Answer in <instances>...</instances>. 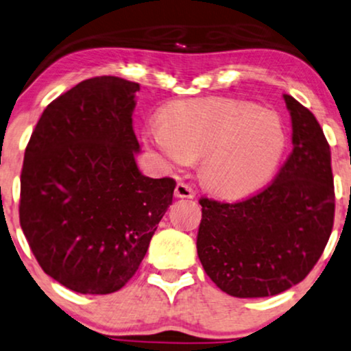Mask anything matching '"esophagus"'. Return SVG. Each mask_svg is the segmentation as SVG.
<instances>
[{
  "instance_id": "34e87169",
  "label": "esophagus",
  "mask_w": 351,
  "mask_h": 351,
  "mask_svg": "<svg viewBox=\"0 0 351 351\" xmlns=\"http://www.w3.org/2000/svg\"><path fill=\"white\" fill-rule=\"evenodd\" d=\"M175 196L184 197V199H193L194 196H196V191L191 188L188 183H178L175 189Z\"/></svg>"
}]
</instances>
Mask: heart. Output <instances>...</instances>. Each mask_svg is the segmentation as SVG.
<instances>
[{"label":"heart","mask_w":351,"mask_h":351,"mask_svg":"<svg viewBox=\"0 0 351 351\" xmlns=\"http://www.w3.org/2000/svg\"><path fill=\"white\" fill-rule=\"evenodd\" d=\"M145 139L171 168L204 157V183L215 193L233 196L274 170L287 137L272 112L234 100L201 99L171 105L163 121L145 128Z\"/></svg>","instance_id":"obj_1"}]
</instances>
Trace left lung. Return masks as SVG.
<instances>
[{
	"mask_svg": "<svg viewBox=\"0 0 351 351\" xmlns=\"http://www.w3.org/2000/svg\"><path fill=\"white\" fill-rule=\"evenodd\" d=\"M283 99L293 150L277 176L238 202L199 199L197 256L210 280L237 298L278 295L304 280L334 227L330 145L306 106Z\"/></svg>",
	"mask_w": 351,
	"mask_h": 351,
	"instance_id": "obj_1",
	"label": "left lung"
}]
</instances>
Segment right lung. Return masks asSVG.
<instances>
[{"label":"right lung","mask_w":351,"mask_h":351,"mask_svg":"<svg viewBox=\"0 0 351 351\" xmlns=\"http://www.w3.org/2000/svg\"><path fill=\"white\" fill-rule=\"evenodd\" d=\"M139 88L114 76L79 82L43 110L25 147L21 228L43 272L77 293L126 285L173 202L176 181L136 165Z\"/></svg>","instance_id":"right-lung-1"}]
</instances>
